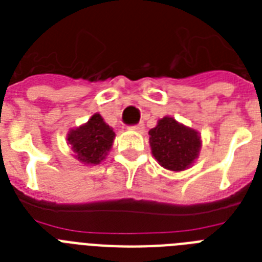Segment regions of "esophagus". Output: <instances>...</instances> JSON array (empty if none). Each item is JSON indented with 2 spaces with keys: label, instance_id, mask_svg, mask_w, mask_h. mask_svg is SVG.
I'll list each match as a JSON object with an SVG mask.
<instances>
[{
  "label": "esophagus",
  "instance_id": "34e87169",
  "mask_svg": "<svg viewBox=\"0 0 262 262\" xmlns=\"http://www.w3.org/2000/svg\"><path fill=\"white\" fill-rule=\"evenodd\" d=\"M129 129H130V130L139 132V133H143V132H144V125H143V123H139V125L130 126V127H129Z\"/></svg>",
  "mask_w": 262,
  "mask_h": 262
}]
</instances>
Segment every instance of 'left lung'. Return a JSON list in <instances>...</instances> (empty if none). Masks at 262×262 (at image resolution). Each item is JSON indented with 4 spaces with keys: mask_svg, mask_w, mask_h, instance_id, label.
<instances>
[{
    "mask_svg": "<svg viewBox=\"0 0 262 262\" xmlns=\"http://www.w3.org/2000/svg\"><path fill=\"white\" fill-rule=\"evenodd\" d=\"M148 135L154 158L162 167L174 172L190 168L203 145L199 132L168 115L160 118Z\"/></svg>",
    "mask_w": 262,
    "mask_h": 262,
    "instance_id": "1",
    "label": "left lung"
}]
</instances>
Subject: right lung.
Wrapping results in <instances>:
<instances>
[{
	"label": "right lung",
	"instance_id": "add662e5",
	"mask_svg": "<svg viewBox=\"0 0 262 262\" xmlns=\"http://www.w3.org/2000/svg\"><path fill=\"white\" fill-rule=\"evenodd\" d=\"M115 133L108 126L102 115L95 113L87 122L71 129L67 135V141L75 154V159L87 166L100 164L108 155Z\"/></svg>",
	"mask_w": 262,
	"mask_h": 262
}]
</instances>
